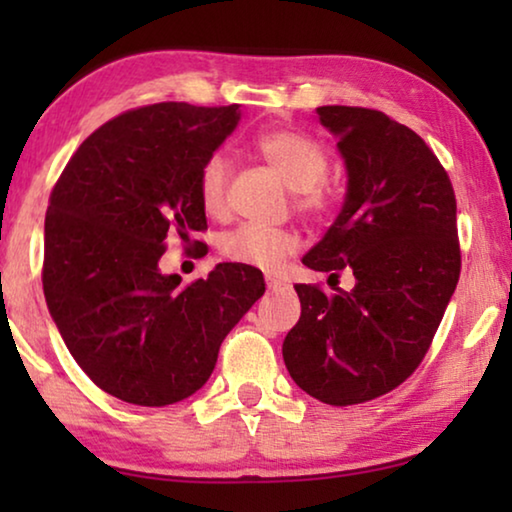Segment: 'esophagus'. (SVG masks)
I'll use <instances>...</instances> for the list:
<instances>
[{"label":"esophagus","mask_w":512,"mask_h":512,"mask_svg":"<svg viewBox=\"0 0 512 512\" xmlns=\"http://www.w3.org/2000/svg\"><path fill=\"white\" fill-rule=\"evenodd\" d=\"M265 282H268V289H270V291H284V289H289V286H286L284 282H279V279H275V277H268V279H265Z\"/></svg>","instance_id":"1"}]
</instances>
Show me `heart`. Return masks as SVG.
Listing matches in <instances>:
<instances>
[{
    "mask_svg": "<svg viewBox=\"0 0 512 512\" xmlns=\"http://www.w3.org/2000/svg\"><path fill=\"white\" fill-rule=\"evenodd\" d=\"M254 149L272 170L279 174L291 191H296L293 205L298 212L317 216L328 207V153L317 139L300 130L275 128L265 130L254 139ZM230 165L223 151L205 158L198 172V198L205 214L219 216L228 209ZM298 235L286 228H263L247 223L228 230L221 237L219 249L228 261L249 265L258 270H277L286 256L298 249Z\"/></svg>",
    "mask_w": 512,
    "mask_h": 512,
    "instance_id": "b5f03b06",
    "label": "heart"
}]
</instances>
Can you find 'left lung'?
I'll return each instance as SVG.
<instances>
[{
    "mask_svg": "<svg viewBox=\"0 0 512 512\" xmlns=\"http://www.w3.org/2000/svg\"><path fill=\"white\" fill-rule=\"evenodd\" d=\"M338 137L347 195L303 263L352 291L296 284L300 319L284 338L293 382L328 405L389 394L429 352L457 289L461 251L452 181L422 137L377 109L319 107Z\"/></svg>",
    "mask_w": 512,
    "mask_h": 512,
    "instance_id": "left-lung-1",
    "label": "left lung"
}]
</instances>
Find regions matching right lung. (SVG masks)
<instances>
[{"mask_svg": "<svg viewBox=\"0 0 512 512\" xmlns=\"http://www.w3.org/2000/svg\"><path fill=\"white\" fill-rule=\"evenodd\" d=\"M240 107L160 102L83 142L48 200L44 296L83 373L107 394L160 408L209 380L226 335L263 296L261 270L219 263L181 286L158 268L167 237L205 233L198 172Z\"/></svg>", "mask_w": 512, "mask_h": 512, "instance_id": "add662e5", "label": "right lung"}]
</instances>
